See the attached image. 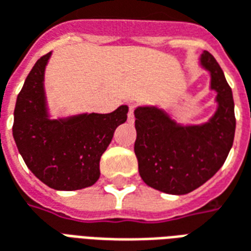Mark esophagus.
Instances as JSON below:
<instances>
[{"mask_svg": "<svg viewBox=\"0 0 251 251\" xmlns=\"http://www.w3.org/2000/svg\"><path fill=\"white\" fill-rule=\"evenodd\" d=\"M129 108V117L134 116V109H135V104H129L128 105Z\"/></svg>", "mask_w": 251, "mask_h": 251, "instance_id": "obj_1", "label": "esophagus"}]
</instances>
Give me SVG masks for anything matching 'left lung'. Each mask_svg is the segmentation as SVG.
<instances>
[{
  "mask_svg": "<svg viewBox=\"0 0 251 251\" xmlns=\"http://www.w3.org/2000/svg\"><path fill=\"white\" fill-rule=\"evenodd\" d=\"M201 65L211 73L218 92V111L202 126L182 127L161 109L140 106L135 111V155L146 184L170 195H185L211 178L225 163L235 134L234 99L223 70L204 51Z\"/></svg>",
  "mask_w": 251,
  "mask_h": 251,
  "instance_id": "1",
  "label": "left lung"
}]
</instances>
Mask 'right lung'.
<instances>
[{"label": "right lung", "mask_w": 251, "mask_h": 251, "mask_svg": "<svg viewBox=\"0 0 251 251\" xmlns=\"http://www.w3.org/2000/svg\"><path fill=\"white\" fill-rule=\"evenodd\" d=\"M51 52L32 67L17 96L13 138L32 173L56 191H77L100 177V159L113 132L127 120L128 106L101 115L50 120L44 97V69Z\"/></svg>", "instance_id": "add662e5"}]
</instances>
